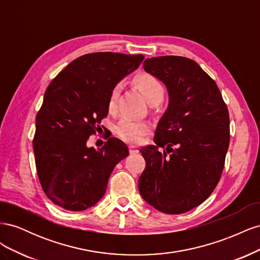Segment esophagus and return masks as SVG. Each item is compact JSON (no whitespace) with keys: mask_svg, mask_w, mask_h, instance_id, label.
<instances>
[{"mask_svg":"<svg viewBox=\"0 0 260 260\" xmlns=\"http://www.w3.org/2000/svg\"><path fill=\"white\" fill-rule=\"evenodd\" d=\"M129 151H130V153H132V154L138 153V152H139V147L136 146V145H129Z\"/></svg>","mask_w":260,"mask_h":260,"instance_id":"34e87169","label":"esophagus"}]
</instances>
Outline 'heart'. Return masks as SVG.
I'll return each mask as SVG.
<instances>
[{"label":"heart","mask_w":260,"mask_h":260,"mask_svg":"<svg viewBox=\"0 0 260 260\" xmlns=\"http://www.w3.org/2000/svg\"><path fill=\"white\" fill-rule=\"evenodd\" d=\"M135 82L138 89L151 105H157L162 101L165 88L158 78L151 74L142 73L135 78ZM120 92L121 83L115 84L108 98V111L111 113H115L117 111ZM149 131H151V124L148 122L136 120L128 117L122 118L116 125V135L120 139L131 143L141 142L143 137H145Z\"/></svg>","instance_id":"1"}]
</instances>
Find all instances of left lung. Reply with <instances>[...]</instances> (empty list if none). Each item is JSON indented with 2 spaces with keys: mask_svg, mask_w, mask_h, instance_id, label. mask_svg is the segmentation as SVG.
Masks as SVG:
<instances>
[{
  "mask_svg": "<svg viewBox=\"0 0 260 260\" xmlns=\"http://www.w3.org/2000/svg\"><path fill=\"white\" fill-rule=\"evenodd\" d=\"M143 67L166 85L169 105L157 124L156 145L140 149L146 166L139 191L155 209L183 214L206 201L221 177L229 112L215 80L193 59L168 55L147 58Z\"/></svg>",
  "mask_w": 260,
  "mask_h": 260,
  "instance_id": "1",
  "label": "left lung"
}]
</instances>
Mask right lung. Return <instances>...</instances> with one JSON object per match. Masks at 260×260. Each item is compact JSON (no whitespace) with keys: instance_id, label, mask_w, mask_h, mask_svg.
<instances>
[{"instance_id":"right-lung-1","label":"right lung","mask_w":260,"mask_h":260,"mask_svg":"<svg viewBox=\"0 0 260 260\" xmlns=\"http://www.w3.org/2000/svg\"><path fill=\"white\" fill-rule=\"evenodd\" d=\"M143 59L142 54H85L49 84L36 117L32 144L39 181L55 205L72 211L95 205L115 166L129 155L117 138H109L99 149L86 142L108 114L114 85Z\"/></svg>"}]
</instances>
